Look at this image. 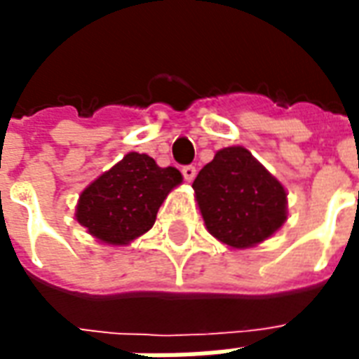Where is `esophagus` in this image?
I'll use <instances>...</instances> for the list:
<instances>
[{"mask_svg": "<svg viewBox=\"0 0 359 359\" xmlns=\"http://www.w3.org/2000/svg\"><path fill=\"white\" fill-rule=\"evenodd\" d=\"M196 172L198 171H196L194 165H184V167H182V177H184L188 182H192V180H194Z\"/></svg>", "mask_w": 359, "mask_h": 359, "instance_id": "34e87169", "label": "esophagus"}]
</instances>
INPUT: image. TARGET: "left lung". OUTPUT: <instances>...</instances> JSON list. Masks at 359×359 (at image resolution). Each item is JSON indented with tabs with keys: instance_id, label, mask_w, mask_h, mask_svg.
Listing matches in <instances>:
<instances>
[{
	"instance_id": "1",
	"label": "left lung",
	"mask_w": 359,
	"mask_h": 359,
	"mask_svg": "<svg viewBox=\"0 0 359 359\" xmlns=\"http://www.w3.org/2000/svg\"><path fill=\"white\" fill-rule=\"evenodd\" d=\"M192 188L208 231L233 248L256 246L286 221L285 188L242 146L219 149Z\"/></svg>"
}]
</instances>
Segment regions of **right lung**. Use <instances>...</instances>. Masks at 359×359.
Masks as SVG:
<instances>
[{"instance_id": "1", "label": "right lung", "mask_w": 359, "mask_h": 359, "mask_svg": "<svg viewBox=\"0 0 359 359\" xmlns=\"http://www.w3.org/2000/svg\"><path fill=\"white\" fill-rule=\"evenodd\" d=\"M180 182L175 167L163 169L146 154L130 151L82 192L76 221L107 244H128L154 226L159 205Z\"/></svg>"}]
</instances>
